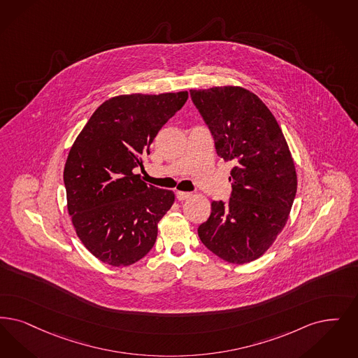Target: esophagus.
<instances>
[{
	"instance_id": "esophagus-1",
	"label": "esophagus",
	"mask_w": 358,
	"mask_h": 358,
	"mask_svg": "<svg viewBox=\"0 0 358 358\" xmlns=\"http://www.w3.org/2000/svg\"><path fill=\"white\" fill-rule=\"evenodd\" d=\"M190 196H192V193H189V192H177L176 193V197L178 201L187 200Z\"/></svg>"
}]
</instances>
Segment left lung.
<instances>
[{"instance_id": "8db88e82", "label": "left lung", "mask_w": 358, "mask_h": 358, "mask_svg": "<svg viewBox=\"0 0 358 358\" xmlns=\"http://www.w3.org/2000/svg\"><path fill=\"white\" fill-rule=\"evenodd\" d=\"M218 157L234 164L228 202L213 201L199 227L202 243L230 264L261 257L284 229L297 174L282 130L268 106L240 86L190 90Z\"/></svg>"}]
</instances>
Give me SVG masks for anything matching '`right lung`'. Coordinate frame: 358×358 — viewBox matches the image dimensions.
Returning <instances> with one entry per match:
<instances>
[{
    "label": "right lung",
    "mask_w": 358,
    "mask_h": 358,
    "mask_svg": "<svg viewBox=\"0 0 358 358\" xmlns=\"http://www.w3.org/2000/svg\"><path fill=\"white\" fill-rule=\"evenodd\" d=\"M187 100V92L124 94L101 103L76 138L64 169L68 212L86 249L112 266L145 257L174 193L141 181L159 129Z\"/></svg>",
    "instance_id": "1"
}]
</instances>
